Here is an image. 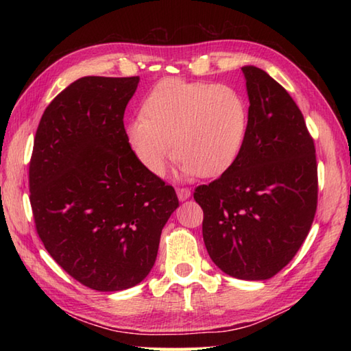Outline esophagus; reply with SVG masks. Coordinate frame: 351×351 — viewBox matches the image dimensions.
<instances>
[{
  "mask_svg": "<svg viewBox=\"0 0 351 351\" xmlns=\"http://www.w3.org/2000/svg\"><path fill=\"white\" fill-rule=\"evenodd\" d=\"M176 195L180 200H187L191 196V191H190V189H184V187L176 189Z\"/></svg>",
  "mask_w": 351,
  "mask_h": 351,
  "instance_id": "34e87169",
  "label": "esophagus"
}]
</instances>
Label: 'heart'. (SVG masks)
<instances>
[{"label":"heart","instance_id":"heart-1","mask_svg":"<svg viewBox=\"0 0 351 351\" xmlns=\"http://www.w3.org/2000/svg\"><path fill=\"white\" fill-rule=\"evenodd\" d=\"M247 119L245 101L232 87L164 80L146 96L141 116L126 125V140L154 175L175 154L180 178H214L240 155Z\"/></svg>","mask_w":351,"mask_h":351}]
</instances>
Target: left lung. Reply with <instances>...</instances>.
<instances>
[{
	"label": "left lung",
	"instance_id": "obj_1",
	"mask_svg": "<svg viewBox=\"0 0 351 351\" xmlns=\"http://www.w3.org/2000/svg\"><path fill=\"white\" fill-rule=\"evenodd\" d=\"M241 71L250 102L243 147L195 200L213 263L232 278L265 280L295 256L314 221L315 146L285 88L255 66Z\"/></svg>",
	"mask_w": 351,
	"mask_h": 351
}]
</instances>
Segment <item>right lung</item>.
Returning a JSON list of instances; mask_svg holds the SVG:
<instances>
[{"label": "right lung", "mask_w": 351, "mask_h": 351, "mask_svg": "<svg viewBox=\"0 0 351 351\" xmlns=\"http://www.w3.org/2000/svg\"><path fill=\"white\" fill-rule=\"evenodd\" d=\"M138 77H83L58 93L37 126L29 161L36 230L56 263L96 291H122L155 264L175 189L132 154L125 108Z\"/></svg>", "instance_id": "obj_1"}]
</instances>
